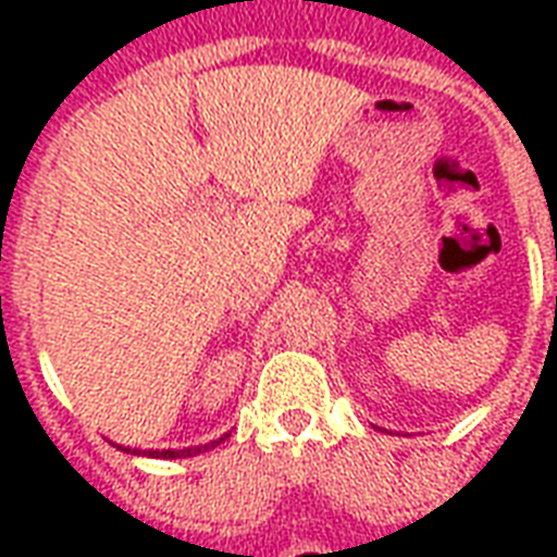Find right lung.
Wrapping results in <instances>:
<instances>
[{
	"instance_id": "add662e5",
	"label": "right lung",
	"mask_w": 557,
	"mask_h": 557,
	"mask_svg": "<svg viewBox=\"0 0 557 557\" xmlns=\"http://www.w3.org/2000/svg\"><path fill=\"white\" fill-rule=\"evenodd\" d=\"M227 436V433H225ZM225 436H219V440H213L210 445H196V448H185V450H144L147 457H164V459H178V457H193V454H201V450H210V448H216L219 442H225ZM121 448V445H117ZM126 450V454H141V450H133V448H121Z\"/></svg>"
}]
</instances>
